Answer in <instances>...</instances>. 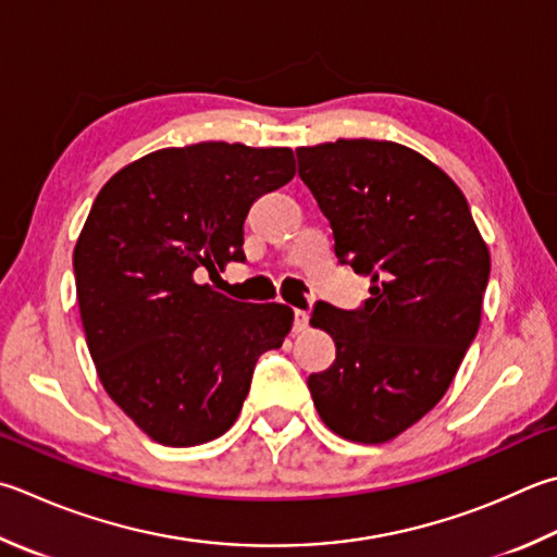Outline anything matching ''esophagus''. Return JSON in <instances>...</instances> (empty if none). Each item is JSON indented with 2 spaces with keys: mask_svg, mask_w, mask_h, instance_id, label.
<instances>
[{
  "mask_svg": "<svg viewBox=\"0 0 557 557\" xmlns=\"http://www.w3.org/2000/svg\"><path fill=\"white\" fill-rule=\"evenodd\" d=\"M308 320H310V312L296 310V322H293V327H296V332H306L308 330Z\"/></svg>",
  "mask_w": 557,
  "mask_h": 557,
  "instance_id": "obj_1",
  "label": "esophagus"
}]
</instances>
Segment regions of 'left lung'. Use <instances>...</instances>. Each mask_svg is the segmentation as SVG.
Instances as JSON below:
<instances>
[{
  "label": "left lung",
  "mask_w": 557,
  "mask_h": 557,
  "mask_svg": "<svg viewBox=\"0 0 557 557\" xmlns=\"http://www.w3.org/2000/svg\"><path fill=\"white\" fill-rule=\"evenodd\" d=\"M334 251L371 276L361 310L318 306L337 361L308 377L318 414L356 444H385L432 409L475 339L490 249L456 182L424 154L354 138L298 148Z\"/></svg>",
  "instance_id": "left-lung-1"
}]
</instances>
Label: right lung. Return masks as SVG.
<instances>
[{"label": "right lung", "instance_id": "obj_1", "mask_svg": "<svg viewBox=\"0 0 557 557\" xmlns=\"http://www.w3.org/2000/svg\"><path fill=\"white\" fill-rule=\"evenodd\" d=\"M293 176L290 148L208 140L125 164L94 201L72 255L82 327L103 391L152 442L225 434L290 332L288 306L230 300L196 271L243 261L251 203Z\"/></svg>", "mask_w": 557, "mask_h": 557}]
</instances>
